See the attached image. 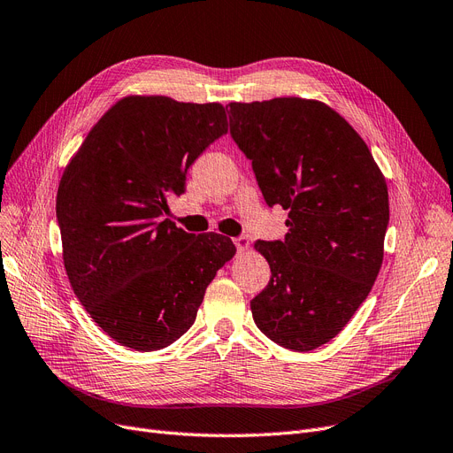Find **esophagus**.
I'll use <instances>...</instances> for the list:
<instances>
[{
  "instance_id": "1",
  "label": "esophagus",
  "mask_w": 453,
  "mask_h": 453,
  "mask_svg": "<svg viewBox=\"0 0 453 453\" xmlns=\"http://www.w3.org/2000/svg\"><path fill=\"white\" fill-rule=\"evenodd\" d=\"M233 242H235V246H237V250H248V246H250V239L246 237V235H241V237H235L233 239Z\"/></svg>"
}]
</instances>
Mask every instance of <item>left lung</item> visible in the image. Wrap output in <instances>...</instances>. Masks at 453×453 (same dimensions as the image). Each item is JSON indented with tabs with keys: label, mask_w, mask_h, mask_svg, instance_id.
Here are the masks:
<instances>
[{
	"label": "left lung",
	"mask_w": 453,
	"mask_h": 453,
	"mask_svg": "<svg viewBox=\"0 0 453 453\" xmlns=\"http://www.w3.org/2000/svg\"><path fill=\"white\" fill-rule=\"evenodd\" d=\"M229 111L266 205L289 211L286 239L256 242L271 280L250 308L266 338L306 353L336 338L373 288L387 180L357 130L323 103L281 96Z\"/></svg>",
	"instance_id": "1"
}]
</instances>
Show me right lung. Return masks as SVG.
Masks as SVG:
<instances>
[{"mask_svg": "<svg viewBox=\"0 0 453 453\" xmlns=\"http://www.w3.org/2000/svg\"><path fill=\"white\" fill-rule=\"evenodd\" d=\"M226 132L222 104L127 96L66 165L56 201L65 271L117 343L149 353L179 340L235 254L231 239L164 218L167 199L187 190L188 167Z\"/></svg>", "mask_w": 453, "mask_h": 453, "instance_id": "right-lung-1", "label": "right lung"}]
</instances>
